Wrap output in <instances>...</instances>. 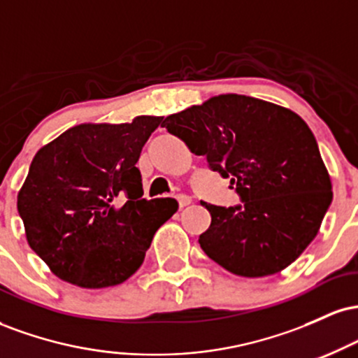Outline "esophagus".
Masks as SVG:
<instances>
[{
  "mask_svg": "<svg viewBox=\"0 0 358 358\" xmlns=\"http://www.w3.org/2000/svg\"><path fill=\"white\" fill-rule=\"evenodd\" d=\"M176 199H178V205L180 207H187V205H190L192 203V199L188 195H178L176 196Z\"/></svg>",
  "mask_w": 358,
  "mask_h": 358,
  "instance_id": "esophagus-1",
  "label": "esophagus"
}]
</instances>
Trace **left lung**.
<instances>
[{"instance_id":"1","label":"left lung","mask_w":358,"mask_h":358,"mask_svg":"<svg viewBox=\"0 0 358 358\" xmlns=\"http://www.w3.org/2000/svg\"><path fill=\"white\" fill-rule=\"evenodd\" d=\"M163 126L236 185L242 207L202 205L199 237L212 261L242 278L281 273L311 244L330 207L331 180L308 124L273 102L220 94L168 116Z\"/></svg>"}]
</instances>
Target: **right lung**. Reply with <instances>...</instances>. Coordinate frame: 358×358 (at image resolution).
<instances>
[{
  "instance_id": "1",
  "label": "right lung",
  "mask_w": 358,
  "mask_h": 358,
  "mask_svg": "<svg viewBox=\"0 0 358 358\" xmlns=\"http://www.w3.org/2000/svg\"><path fill=\"white\" fill-rule=\"evenodd\" d=\"M162 121L84 122L36 151L16 205L28 244L62 281L85 289L124 282L178 210L175 199H141L136 163ZM121 194L128 200L117 208Z\"/></svg>"
}]
</instances>
